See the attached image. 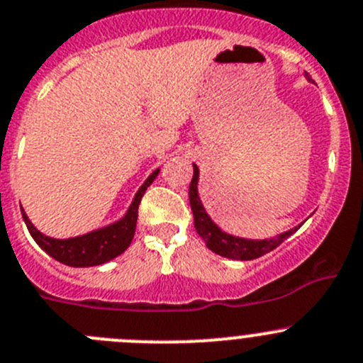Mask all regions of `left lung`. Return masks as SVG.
<instances>
[{"mask_svg":"<svg viewBox=\"0 0 363 363\" xmlns=\"http://www.w3.org/2000/svg\"><path fill=\"white\" fill-rule=\"evenodd\" d=\"M305 78L308 82H312L308 72H305ZM192 167H194V174H192L191 187H189V201H191L192 216H194V226L196 231H198V235L205 240L206 247L212 250L213 253L231 258V260H255V258L262 257V255L269 253L274 247H278L283 240H287L291 235H294L296 231L299 230V226L303 224L301 223L298 226L291 228V230L283 231V233L272 237V239H244V237L226 233L206 213L198 192L199 169L196 164H192Z\"/></svg>","mask_w":363,"mask_h":363,"instance_id":"8db88e82","label":"left lung"}]
</instances>
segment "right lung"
<instances>
[{
  "mask_svg": "<svg viewBox=\"0 0 363 363\" xmlns=\"http://www.w3.org/2000/svg\"><path fill=\"white\" fill-rule=\"evenodd\" d=\"M158 172H160V169H155L147 176L146 182L140 185L139 191L133 196L132 205L128 206L126 213L119 220L106 224L99 230L89 231L85 235L69 237V239H55V237L44 235L43 231L33 226V223L21 206L24 224L28 228L33 240L39 244L40 250L46 251L51 258L58 260L60 264L69 265V267H92V265L106 264V262L113 260L121 253H124L128 246L132 244L133 235H135L137 216H139L137 212H139L140 199H143L147 187L153 184Z\"/></svg>",
  "mask_w": 363,
  "mask_h": 363,
  "instance_id": "add662e5",
  "label": "right lung"
}]
</instances>
